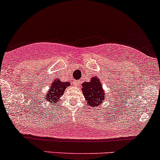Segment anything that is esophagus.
Returning a JSON list of instances; mask_svg holds the SVG:
<instances>
[{"label": "esophagus", "instance_id": "1", "mask_svg": "<svg viewBox=\"0 0 160 160\" xmlns=\"http://www.w3.org/2000/svg\"><path fill=\"white\" fill-rule=\"evenodd\" d=\"M79 83H80V81H79V80H75L74 81V86H76V87L79 86Z\"/></svg>", "mask_w": 160, "mask_h": 160}]
</instances>
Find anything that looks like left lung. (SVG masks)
Returning a JSON list of instances; mask_svg holds the SVG:
<instances>
[{
  "mask_svg": "<svg viewBox=\"0 0 160 160\" xmlns=\"http://www.w3.org/2000/svg\"><path fill=\"white\" fill-rule=\"evenodd\" d=\"M81 89L87 106L96 108L106 99V95L102 87V83L99 77L93 76L89 82L82 83Z\"/></svg>",
  "mask_w": 160,
  "mask_h": 160,
  "instance_id": "1",
  "label": "left lung"
}]
</instances>
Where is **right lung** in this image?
I'll return each mask as SVG.
<instances>
[{
  "label": "right lung",
  "instance_id": "obj_1",
  "mask_svg": "<svg viewBox=\"0 0 160 160\" xmlns=\"http://www.w3.org/2000/svg\"><path fill=\"white\" fill-rule=\"evenodd\" d=\"M71 86L69 82H63L58 78L54 79L50 84L48 92L44 95L45 101L55 105L64 95V90Z\"/></svg>",
  "mask_w": 160,
  "mask_h": 160
}]
</instances>
